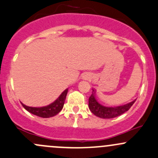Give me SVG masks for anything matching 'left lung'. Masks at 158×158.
<instances>
[{"mask_svg":"<svg viewBox=\"0 0 158 158\" xmlns=\"http://www.w3.org/2000/svg\"><path fill=\"white\" fill-rule=\"evenodd\" d=\"M135 101L118 107H105L101 104L95 98V92L92 90V93L89 98V107L93 114L103 119H110L117 117L129 110V108L135 103Z\"/></svg>","mask_w":158,"mask_h":158,"instance_id":"left-lung-1","label":"left lung"}]
</instances>
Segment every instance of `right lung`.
<instances>
[{
  "label": "right lung",
  "mask_w": 158,
  "mask_h": 158,
  "mask_svg": "<svg viewBox=\"0 0 158 158\" xmlns=\"http://www.w3.org/2000/svg\"><path fill=\"white\" fill-rule=\"evenodd\" d=\"M67 92L68 89H66L64 92H62V94L59 96V98H58L57 100L54 101L52 104L45 106V107H28V106H26L23 104H22V105L26 110L29 111L31 114H34V115H36L40 117H43V118H49V117L57 115L58 113L63 109Z\"/></svg>",
  "instance_id": "right-lung-1"
}]
</instances>
